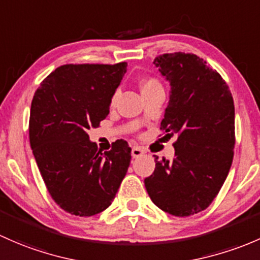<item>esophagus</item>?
<instances>
[{"instance_id": "obj_1", "label": "esophagus", "mask_w": 260, "mask_h": 260, "mask_svg": "<svg viewBox=\"0 0 260 260\" xmlns=\"http://www.w3.org/2000/svg\"><path fill=\"white\" fill-rule=\"evenodd\" d=\"M144 154H145V151H144L143 149L138 148V146H134V148L131 149V155H133L134 159H138V157L143 156Z\"/></svg>"}]
</instances>
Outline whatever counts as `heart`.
I'll list each match as a JSON object with an SVG mask.
<instances>
[{
	"instance_id": "1",
	"label": "heart",
	"mask_w": 260,
	"mask_h": 260,
	"mask_svg": "<svg viewBox=\"0 0 260 260\" xmlns=\"http://www.w3.org/2000/svg\"><path fill=\"white\" fill-rule=\"evenodd\" d=\"M155 86H160L159 81L155 79H152V77H146V79H144L143 81H141V90H148V89H151V87H155ZM116 95L117 93H114V96L111 98V104L115 103V99H116Z\"/></svg>"
}]
</instances>
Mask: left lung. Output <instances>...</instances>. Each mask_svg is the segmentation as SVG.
<instances>
[{
    "instance_id": "left-lung-1",
    "label": "left lung",
    "mask_w": 260,
    "mask_h": 260,
    "mask_svg": "<svg viewBox=\"0 0 260 260\" xmlns=\"http://www.w3.org/2000/svg\"><path fill=\"white\" fill-rule=\"evenodd\" d=\"M154 63L171 87L160 130L178 139L173 161L155 155V170L144 183L157 208L190 216L209 207L228 176L235 145L234 101L219 72L194 53H164Z\"/></svg>"
}]
</instances>
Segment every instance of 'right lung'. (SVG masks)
I'll return each mask as SVG.
<instances>
[{
    "label": "right lung",
    "instance_id": "1",
    "mask_svg": "<svg viewBox=\"0 0 260 260\" xmlns=\"http://www.w3.org/2000/svg\"><path fill=\"white\" fill-rule=\"evenodd\" d=\"M126 66L62 65L40 84L32 99V152L51 198L72 215L91 216L108 209L126 175L129 144L116 140L103 154L87 135L110 112Z\"/></svg>",
    "mask_w": 260,
    "mask_h": 260
}]
</instances>
